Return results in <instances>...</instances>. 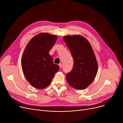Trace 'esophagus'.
<instances>
[{"label":"esophagus","instance_id":"34e87169","mask_svg":"<svg viewBox=\"0 0 123 123\" xmlns=\"http://www.w3.org/2000/svg\"><path fill=\"white\" fill-rule=\"evenodd\" d=\"M59 66L60 68H61L62 67V64L61 63H60V64H59Z\"/></svg>","mask_w":123,"mask_h":123}]
</instances>
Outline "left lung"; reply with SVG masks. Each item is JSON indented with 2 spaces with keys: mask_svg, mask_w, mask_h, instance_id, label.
I'll return each mask as SVG.
<instances>
[{
  "mask_svg": "<svg viewBox=\"0 0 123 123\" xmlns=\"http://www.w3.org/2000/svg\"><path fill=\"white\" fill-rule=\"evenodd\" d=\"M63 40L74 62L71 71L66 75L67 81L76 89H85L93 81L98 71V63L91 45L80 35H66Z\"/></svg>",
  "mask_w": 123,
  "mask_h": 123,
  "instance_id": "left-lung-1",
  "label": "left lung"
}]
</instances>
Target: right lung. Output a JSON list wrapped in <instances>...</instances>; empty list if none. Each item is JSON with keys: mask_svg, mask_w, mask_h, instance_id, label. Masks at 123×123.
<instances>
[{"mask_svg": "<svg viewBox=\"0 0 123 123\" xmlns=\"http://www.w3.org/2000/svg\"><path fill=\"white\" fill-rule=\"evenodd\" d=\"M57 39L56 35L40 33L31 39L24 49L21 59L23 72L30 84L37 89L47 87L59 69L49 53Z\"/></svg>", "mask_w": 123, "mask_h": 123, "instance_id": "obj_1", "label": "right lung"}]
</instances>
